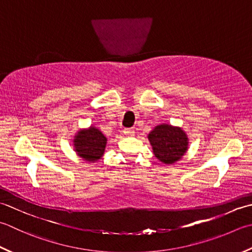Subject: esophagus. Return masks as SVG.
Listing matches in <instances>:
<instances>
[{
    "label": "esophagus",
    "mask_w": 252,
    "mask_h": 252,
    "mask_svg": "<svg viewBox=\"0 0 252 252\" xmlns=\"http://www.w3.org/2000/svg\"><path fill=\"white\" fill-rule=\"evenodd\" d=\"M123 133H125L126 135H127V136H133L134 135V129H133V127H126V129H125L123 130Z\"/></svg>",
    "instance_id": "obj_1"
}]
</instances>
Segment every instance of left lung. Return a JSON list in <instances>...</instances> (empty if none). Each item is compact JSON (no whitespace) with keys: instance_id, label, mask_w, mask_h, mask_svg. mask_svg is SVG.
<instances>
[{"instance_id":"1","label":"left lung","mask_w":252,"mask_h":252,"mask_svg":"<svg viewBox=\"0 0 252 252\" xmlns=\"http://www.w3.org/2000/svg\"><path fill=\"white\" fill-rule=\"evenodd\" d=\"M147 137L155 157L167 165L181 159L188 151L189 139L179 126L159 125L150 132Z\"/></svg>"}]
</instances>
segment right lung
Instances as JSON below:
<instances>
[{"label":"right lung","instance_id":"1","mask_svg":"<svg viewBox=\"0 0 252 252\" xmlns=\"http://www.w3.org/2000/svg\"><path fill=\"white\" fill-rule=\"evenodd\" d=\"M74 151L84 160L95 162L105 153L107 137L95 126L80 130L74 136Z\"/></svg>","mask_w":252,"mask_h":252}]
</instances>
